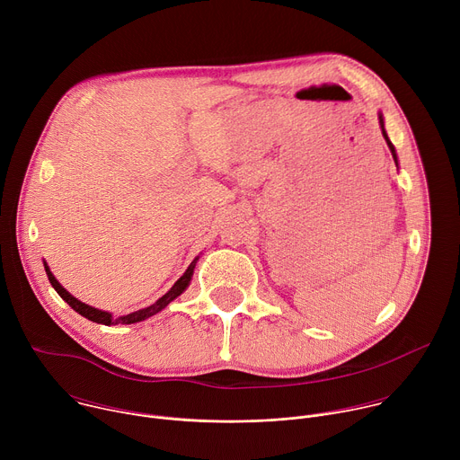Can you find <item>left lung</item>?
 <instances>
[{
  "label": "left lung",
  "mask_w": 460,
  "mask_h": 460,
  "mask_svg": "<svg viewBox=\"0 0 460 460\" xmlns=\"http://www.w3.org/2000/svg\"><path fill=\"white\" fill-rule=\"evenodd\" d=\"M378 123H380V128H382V137L385 138V144H387V147H389V151H391V155H393V160H395V164L399 165V160H397V153H395V147H393V144L389 142V138H387V135H385V128H384V118H382V114H378Z\"/></svg>",
  "instance_id": "obj_1"
}]
</instances>
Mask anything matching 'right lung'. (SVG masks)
Listing matches in <instances>:
<instances>
[{
  "instance_id": "obj_1",
  "label": "right lung",
  "mask_w": 460,
  "mask_h": 460,
  "mask_svg": "<svg viewBox=\"0 0 460 460\" xmlns=\"http://www.w3.org/2000/svg\"><path fill=\"white\" fill-rule=\"evenodd\" d=\"M196 260H199V258H194V260L190 261V266L185 270V273H183V275L174 282V286H172L162 298H158L153 305L144 307V309H138V311H135V313L123 314V316H112V314L107 313V311H102V309H96V307H91V305L80 302V300L75 298L67 289L61 288V284L54 279V275L50 273V270H49V266L45 264V261H43V266H45V273H47V277H49L50 286L56 289V293H58L65 302H67L76 313H80L82 316H85V318H89L91 322H96V323L116 325V323H135V322H142V320H146V318L156 314V313L162 311L169 302H172L176 296H180V295L187 289V286H189V282H190V277H192V271H194V266H196Z\"/></svg>"
}]
</instances>
